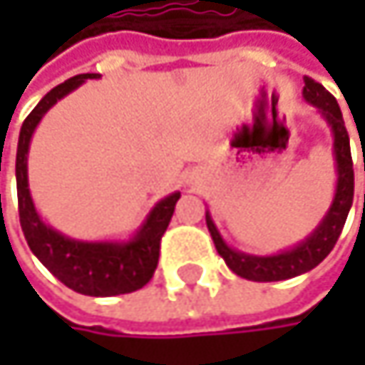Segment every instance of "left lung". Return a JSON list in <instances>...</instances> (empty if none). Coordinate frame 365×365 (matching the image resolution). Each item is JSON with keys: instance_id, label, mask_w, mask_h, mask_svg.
I'll return each instance as SVG.
<instances>
[{"instance_id": "1", "label": "left lung", "mask_w": 365, "mask_h": 365, "mask_svg": "<svg viewBox=\"0 0 365 365\" xmlns=\"http://www.w3.org/2000/svg\"><path fill=\"white\" fill-rule=\"evenodd\" d=\"M302 97L326 120L334 139L331 152H334V167H336V187H334L331 205L328 207L324 220L317 224V228L294 247L270 255H254L230 247L220 235L211 217V211L209 209L205 211L207 228L211 232L217 254L224 257L226 266L235 274L250 281H259V283L285 281L313 270L334 250L353 205V160H351V143H349V133L344 128L342 111L328 91L311 78H304Z\"/></svg>"}]
</instances>
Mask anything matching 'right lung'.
I'll use <instances>...</instances> for the list:
<instances>
[{"mask_svg": "<svg viewBox=\"0 0 365 365\" xmlns=\"http://www.w3.org/2000/svg\"><path fill=\"white\" fill-rule=\"evenodd\" d=\"M99 73H80L63 84L54 86L27 115L21 126L16 148V190H19V215L29 250L37 259L69 289L84 296H120L141 289L158 266L160 239L173 217L175 202L182 192H173L160 198L143 224L128 239L110 241H82L71 239L39 215L29 190L27 158L37 124L63 97L80 88L86 80H99Z\"/></svg>", "mask_w": 365, "mask_h": 365, "instance_id": "1", "label": "right lung"}]
</instances>
